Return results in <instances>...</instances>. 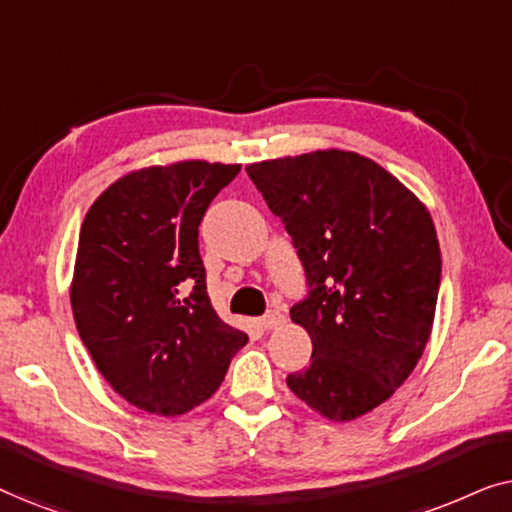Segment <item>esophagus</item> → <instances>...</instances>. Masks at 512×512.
<instances>
[{"instance_id": "obj_1", "label": "esophagus", "mask_w": 512, "mask_h": 512, "mask_svg": "<svg viewBox=\"0 0 512 512\" xmlns=\"http://www.w3.org/2000/svg\"><path fill=\"white\" fill-rule=\"evenodd\" d=\"M279 324H284V314L277 312V310L265 312L261 317V326L265 328V331H272V328H277Z\"/></svg>"}]
</instances>
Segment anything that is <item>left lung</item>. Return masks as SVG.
Masks as SVG:
<instances>
[{
    "mask_svg": "<svg viewBox=\"0 0 512 512\" xmlns=\"http://www.w3.org/2000/svg\"><path fill=\"white\" fill-rule=\"evenodd\" d=\"M303 263L291 319L312 338L310 366L286 384L349 422L387 401L415 370L440 289V247L426 207L352 151H314L247 167Z\"/></svg>",
    "mask_w": 512,
    "mask_h": 512,
    "instance_id": "1",
    "label": "left lung"
}]
</instances>
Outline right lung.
Returning <instances> with one entry per match:
<instances>
[{"label": "right lung", "instance_id": "obj_1", "mask_svg": "<svg viewBox=\"0 0 512 512\" xmlns=\"http://www.w3.org/2000/svg\"><path fill=\"white\" fill-rule=\"evenodd\" d=\"M240 165L186 160L111 184L88 209L72 310L83 345L116 394L174 417L219 389L247 333L212 307L198 228Z\"/></svg>", "mask_w": 512, "mask_h": 512}]
</instances>
